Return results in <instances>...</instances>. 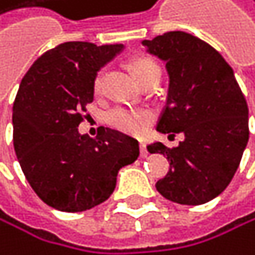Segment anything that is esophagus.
I'll return each instance as SVG.
<instances>
[{"instance_id": "1", "label": "esophagus", "mask_w": 255, "mask_h": 255, "mask_svg": "<svg viewBox=\"0 0 255 255\" xmlns=\"http://www.w3.org/2000/svg\"><path fill=\"white\" fill-rule=\"evenodd\" d=\"M139 153H141V158H145V156L149 155V152H147V147H145L144 142L139 144Z\"/></svg>"}]
</instances>
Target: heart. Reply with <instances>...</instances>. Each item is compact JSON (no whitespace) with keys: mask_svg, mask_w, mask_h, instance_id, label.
Returning a JSON list of instances; mask_svg holds the SVG:
<instances>
[{"mask_svg":"<svg viewBox=\"0 0 255 255\" xmlns=\"http://www.w3.org/2000/svg\"><path fill=\"white\" fill-rule=\"evenodd\" d=\"M131 72L138 78V81H144L147 76L152 73H160V65L155 59L149 58V56H139L134 58L130 62ZM103 88V72H99L94 80V91L100 92ZM152 114L147 110H134L128 108V106H114V108L106 114V122H108L113 128L128 133V134H141L145 127L150 124Z\"/></svg>","mask_w":255,"mask_h":255,"instance_id":"heart-1","label":"heart"}]
</instances>
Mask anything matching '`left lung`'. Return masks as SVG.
Returning a JSON list of instances; mask_svg holds the SVG:
<instances>
[{"instance_id":"8db88e82","label":"left lung","mask_w":255,"mask_h":255,"mask_svg":"<svg viewBox=\"0 0 255 255\" xmlns=\"http://www.w3.org/2000/svg\"><path fill=\"white\" fill-rule=\"evenodd\" d=\"M169 73L166 106L156 124L161 133H183L177 147L147 145L163 153L169 171L156 182L167 201L201 205L220 196L240 166L249 139L248 103L232 67L212 45L183 31L144 40Z\"/></svg>"}]
</instances>
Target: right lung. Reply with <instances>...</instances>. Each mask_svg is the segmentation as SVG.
Masks as SVG:
<instances>
[{
    "label": "right lung",
    "mask_w": 255,
    "mask_h": 255,
    "mask_svg": "<svg viewBox=\"0 0 255 255\" xmlns=\"http://www.w3.org/2000/svg\"><path fill=\"white\" fill-rule=\"evenodd\" d=\"M124 45L65 42L45 51L23 76L12 108L13 149L40 199L61 212H84L105 202L117 172L139 156L131 136L102 127L80 134L94 80Z\"/></svg>",
    "instance_id": "obj_1"
}]
</instances>
